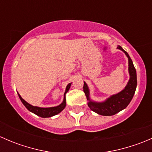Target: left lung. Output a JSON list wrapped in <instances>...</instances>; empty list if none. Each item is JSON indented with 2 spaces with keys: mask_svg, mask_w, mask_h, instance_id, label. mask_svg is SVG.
<instances>
[{
  "mask_svg": "<svg viewBox=\"0 0 152 152\" xmlns=\"http://www.w3.org/2000/svg\"><path fill=\"white\" fill-rule=\"evenodd\" d=\"M118 48L123 50L129 59V72L130 79L124 90L118 94L112 96L104 102L96 103V102L90 101V97H89V89L85 82H84L83 90L86 97H87V100L89 101V102L87 103L88 107L93 112L99 115H113L125 109L132 99L133 96L135 93L136 87H137L136 70L131 58L129 56L128 53L125 51L121 47L118 46Z\"/></svg>",
  "mask_w": 152,
  "mask_h": 152,
  "instance_id": "left-lung-1",
  "label": "left lung"
}]
</instances>
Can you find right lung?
<instances>
[{
	"mask_svg": "<svg viewBox=\"0 0 152 152\" xmlns=\"http://www.w3.org/2000/svg\"><path fill=\"white\" fill-rule=\"evenodd\" d=\"M70 85H71V83L68 84L66 87V90H65V93L64 94V100L63 102L60 105L57 106V107H49V108H41V107H34V106L29 104L28 103H27L25 100L22 99L18 93V96H19L20 99L22 102V103L23 104V105L26 107L27 109L31 113H34L36 114L37 115L39 116V117L42 118H48V117H51V116L55 115H57L58 113H60L61 111L64 110V108L66 106V99H65V94L70 89Z\"/></svg>",
	"mask_w": 152,
	"mask_h": 152,
	"instance_id": "obj_1",
	"label": "right lung"
}]
</instances>
